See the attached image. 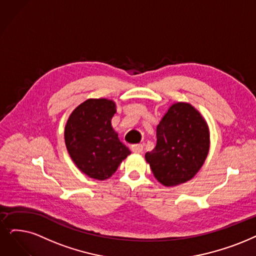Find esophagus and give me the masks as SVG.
I'll use <instances>...</instances> for the list:
<instances>
[{
  "label": "esophagus",
  "instance_id": "34e87169",
  "mask_svg": "<svg viewBox=\"0 0 256 256\" xmlns=\"http://www.w3.org/2000/svg\"><path fill=\"white\" fill-rule=\"evenodd\" d=\"M131 150L134 153H142V144H134L131 146Z\"/></svg>",
  "mask_w": 256,
  "mask_h": 256
}]
</instances>
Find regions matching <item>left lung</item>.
Instances as JSON below:
<instances>
[{
  "label": "left lung",
  "instance_id": "1",
  "mask_svg": "<svg viewBox=\"0 0 256 256\" xmlns=\"http://www.w3.org/2000/svg\"><path fill=\"white\" fill-rule=\"evenodd\" d=\"M209 151V131L200 112L187 103L172 105L156 128V146L146 153L156 178L176 186L196 174Z\"/></svg>",
  "mask_w": 256,
  "mask_h": 256
}]
</instances>
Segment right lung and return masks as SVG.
<instances>
[{
	"label": "right lung",
	"instance_id": "add662e5",
	"mask_svg": "<svg viewBox=\"0 0 256 256\" xmlns=\"http://www.w3.org/2000/svg\"><path fill=\"white\" fill-rule=\"evenodd\" d=\"M116 111L112 100L90 98L78 106L67 120V150L78 168L89 178H110L130 154L111 127Z\"/></svg>",
	"mask_w": 256,
	"mask_h": 256
}]
</instances>
